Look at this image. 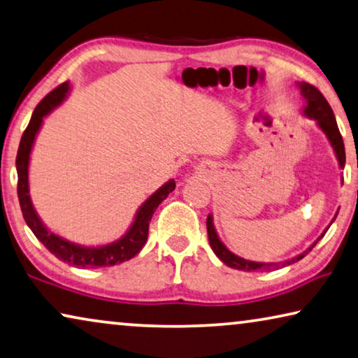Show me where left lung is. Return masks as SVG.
<instances>
[{
	"label": "left lung",
	"mask_w": 358,
	"mask_h": 358,
	"mask_svg": "<svg viewBox=\"0 0 358 358\" xmlns=\"http://www.w3.org/2000/svg\"><path fill=\"white\" fill-rule=\"evenodd\" d=\"M299 88H301V93H302L303 99H306V103H307L303 114L312 117V119H315L318 122L320 128H322V130L327 133L328 140H329V143H331L336 156H338L339 165H341V167H344V164H345L344 141H343V136H341L338 124H336L331 106H329V103L327 101V98H324V96L322 94V92H320L318 88L313 87V85L301 82V83H299ZM207 234H209L210 248H212L213 252H215L217 257L220 259L223 264L231 266V268L243 270V271H255V270H260V271L266 270V271H268V270L278 268V266H281V265H291V264L297 262V260L306 257V255L310 252V250L315 248V244H317V243H313V246L308 248L306 252L299 254L297 257L291 259V260H286V262H282V264H259V262H250V260H244L241 257H238V255H234L225 246H223V243L217 236L215 228H213L210 215L207 217ZM322 236H323V234H322ZM322 236H320V238H322Z\"/></svg>",
	"instance_id": "1"
}]
</instances>
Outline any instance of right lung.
I'll list each match as a JSON object with an SVG mask.
<instances>
[{"label":"right lung","mask_w":358,"mask_h":358,"mask_svg":"<svg viewBox=\"0 0 358 358\" xmlns=\"http://www.w3.org/2000/svg\"><path fill=\"white\" fill-rule=\"evenodd\" d=\"M69 92V83H61L56 87L51 93H48L43 98L38 106H36L31 119L27 125L22 138H20V145L17 149V157H15V167H17V196L20 202V209H22V215L27 225L34 231L36 238L40 239L51 254H55L57 259L62 260L69 265L82 266V268H96V266H110L115 264H122L125 260H130L131 257L140 252L141 248L145 246L148 233H149V222H151L154 210L157 206L172 193L175 189V180H170L167 185H164L161 189H157L149 199L141 206L138 210L135 222L128 233L119 241L108 244V246L101 248H83L77 246V244L69 243L66 239L56 236L55 233L48 231V228L43 225L41 220L34 210V206L30 202L29 196V159L31 145L35 141V135L45 117L51 109H55L61 101L66 98V93Z\"/></svg>","instance_id":"1"}]
</instances>
